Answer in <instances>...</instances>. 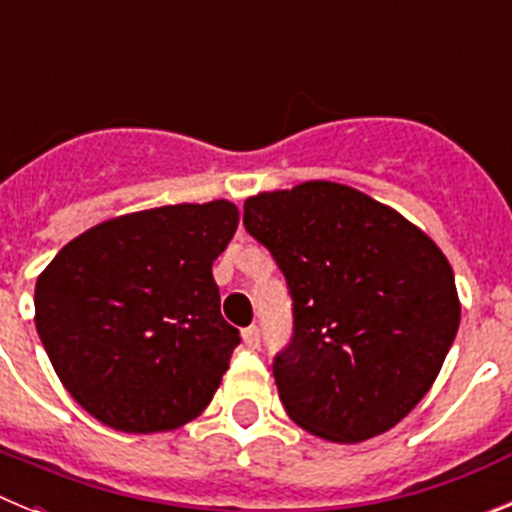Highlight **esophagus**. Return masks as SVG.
Returning <instances> with one entry per match:
<instances>
[{
  "label": "esophagus",
  "instance_id": "esophagus-1",
  "mask_svg": "<svg viewBox=\"0 0 512 512\" xmlns=\"http://www.w3.org/2000/svg\"><path fill=\"white\" fill-rule=\"evenodd\" d=\"M241 336H243V343H246L251 351H256V348H259L261 333H259V328H256V325H248V328H243Z\"/></svg>",
  "mask_w": 512,
  "mask_h": 512
}]
</instances>
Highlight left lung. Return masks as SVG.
I'll use <instances>...</instances> for the list:
<instances>
[{"label":"left lung","instance_id":"left-lung-1","mask_svg":"<svg viewBox=\"0 0 512 512\" xmlns=\"http://www.w3.org/2000/svg\"><path fill=\"white\" fill-rule=\"evenodd\" d=\"M243 225L295 302V336L274 361L289 418L333 443L395 428L431 390L459 330L441 248L392 207L323 179L248 197Z\"/></svg>","mask_w":512,"mask_h":512}]
</instances>
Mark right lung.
<instances>
[{
  "mask_svg": "<svg viewBox=\"0 0 512 512\" xmlns=\"http://www.w3.org/2000/svg\"><path fill=\"white\" fill-rule=\"evenodd\" d=\"M238 228L228 200L112 217L35 282V328L81 408L122 433L174 431L210 405L241 343L212 261Z\"/></svg>",
  "mask_w": 512,
  "mask_h": 512,
  "instance_id": "1",
  "label": "right lung"
}]
</instances>
